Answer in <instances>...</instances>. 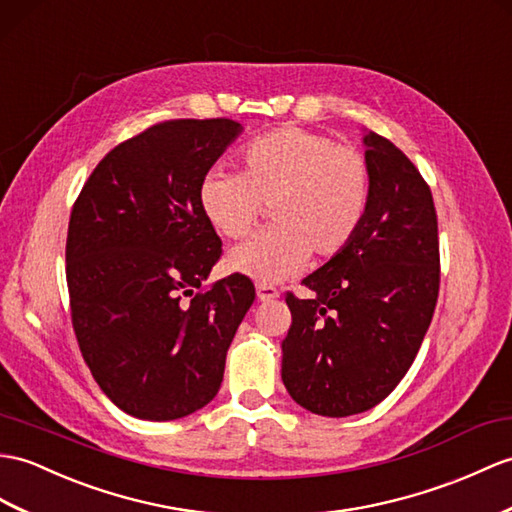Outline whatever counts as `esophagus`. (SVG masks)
I'll list each match as a JSON object with an SVG mask.
<instances>
[{
	"mask_svg": "<svg viewBox=\"0 0 512 512\" xmlns=\"http://www.w3.org/2000/svg\"><path fill=\"white\" fill-rule=\"evenodd\" d=\"M279 296V290L275 285H268V283H257V299L259 301H272Z\"/></svg>",
	"mask_w": 512,
	"mask_h": 512,
	"instance_id": "1",
	"label": "esophagus"
}]
</instances>
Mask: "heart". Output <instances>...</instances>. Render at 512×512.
<instances>
[{
    "label": "heart",
    "mask_w": 512,
    "mask_h": 512,
    "mask_svg": "<svg viewBox=\"0 0 512 512\" xmlns=\"http://www.w3.org/2000/svg\"><path fill=\"white\" fill-rule=\"evenodd\" d=\"M242 163V174L202 176V213L231 240L257 227L264 205L277 227L235 246L227 257L231 270L277 283L296 275L310 253L336 257L358 235L371 202V165L360 148L285 126L248 144Z\"/></svg>",
    "instance_id": "heart-1"
}]
</instances>
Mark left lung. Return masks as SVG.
<instances>
[{
  "mask_svg": "<svg viewBox=\"0 0 512 512\" xmlns=\"http://www.w3.org/2000/svg\"><path fill=\"white\" fill-rule=\"evenodd\" d=\"M371 202L342 253L303 279L314 294L285 296L292 325L281 377L320 417H349L384 401L421 349L441 288L436 207L421 172L368 130Z\"/></svg>",
  "mask_w": 512,
  "mask_h": 512,
  "instance_id": "obj_1",
  "label": "left lung"
}]
</instances>
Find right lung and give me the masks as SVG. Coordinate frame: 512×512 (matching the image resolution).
<instances>
[{"label": "right lung", "instance_id": "1", "mask_svg": "<svg viewBox=\"0 0 512 512\" xmlns=\"http://www.w3.org/2000/svg\"><path fill=\"white\" fill-rule=\"evenodd\" d=\"M240 133L227 117L154 124L106 154L71 207V325L93 379L130 417L174 421L207 406L255 301L240 272L202 285L222 240L200 181Z\"/></svg>", "mask_w": 512, "mask_h": 512}]
</instances>
